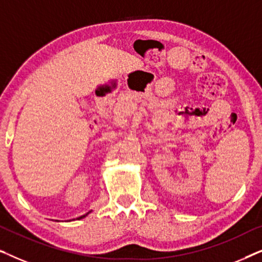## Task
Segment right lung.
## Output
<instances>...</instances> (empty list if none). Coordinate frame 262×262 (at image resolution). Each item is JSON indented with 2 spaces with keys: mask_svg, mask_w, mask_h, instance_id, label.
<instances>
[{
  "mask_svg": "<svg viewBox=\"0 0 262 262\" xmlns=\"http://www.w3.org/2000/svg\"><path fill=\"white\" fill-rule=\"evenodd\" d=\"M88 213H89V212H88ZM88 213H87V214H88ZM87 214H83V216H81V217H78V218H77V220H81V218H83V217H85V216H87Z\"/></svg>",
  "mask_w": 262,
  "mask_h": 262,
  "instance_id": "1",
  "label": "right lung"
}]
</instances>
